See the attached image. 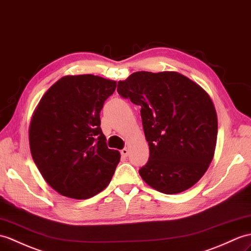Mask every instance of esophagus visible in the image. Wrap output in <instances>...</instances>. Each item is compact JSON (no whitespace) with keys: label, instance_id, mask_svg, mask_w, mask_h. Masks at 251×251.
<instances>
[{"label":"esophagus","instance_id":"obj_1","mask_svg":"<svg viewBox=\"0 0 251 251\" xmlns=\"http://www.w3.org/2000/svg\"><path fill=\"white\" fill-rule=\"evenodd\" d=\"M121 155L123 156V157H127V156H128V150H127V149L121 150Z\"/></svg>","mask_w":251,"mask_h":251}]
</instances>
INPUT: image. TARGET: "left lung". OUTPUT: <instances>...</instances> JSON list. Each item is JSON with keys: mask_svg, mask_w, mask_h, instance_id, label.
Returning <instances> with one entry per match:
<instances>
[{"mask_svg": "<svg viewBox=\"0 0 251 251\" xmlns=\"http://www.w3.org/2000/svg\"><path fill=\"white\" fill-rule=\"evenodd\" d=\"M118 93L141 107L150 157L139 173L162 194L194 186L207 170L217 141V114L201 86L176 72H137Z\"/></svg>", "mask_w": 251, "mask_h": 251, "instance_id": "8db88e82", "label": "left lung"}]
</instances>
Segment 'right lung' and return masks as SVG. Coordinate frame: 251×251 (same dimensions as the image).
Segmentation results:
<instances>
[{
    "label": "right lung",
    "instance_id": "right-lung-1",
    "mask_svg": "<svg viewBox=\"0 0 251 251\" xmlns=\"http://www.w3.org/2000/svg\"><path fill=\"white\" fill-rule=\"evenodd\" d=\"M116 82L94 75H66L47 91L28 131L33 160L59 194L89 199L107 187L120 162L107 147L100 111Z\"/></svg>",
    "mask_w": 251,
    "mask_h": 251
}]
</instances>
